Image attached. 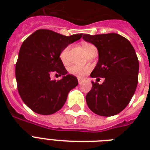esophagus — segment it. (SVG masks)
Here are the masks:
<instances>
[{"instance_id":"obj_1","label":"esophagus","mask_w":150,"mask_h":150,"mask_svg":"<svg viewBox=\"0 0 150 150\" xmlns=\"http://www.w3.org/2000/svg\"><path fill=\"white\" fill-rule=\"evenodd\" d=\"M82 81V78H78V82H79V84H81Z\"/></svg>"}]
</instances>
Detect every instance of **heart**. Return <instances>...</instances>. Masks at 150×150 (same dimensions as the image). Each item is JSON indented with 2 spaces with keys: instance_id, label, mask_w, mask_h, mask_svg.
<instances>
[{
  "instance_id": "heart-1",
  "label": "heart",
  "mask_w": 150,
  "mask_h": 150,
  "mask_svg": "<svg viewBox=\"0 0 150 150\" xmlns=\"http://www.w3.org/2000/svg\"><path fill=\"white\" fill-rule=\"evenodd\" d=\"M91 47H93V45L91 44V43H85L82 44V47H83L84 50L86 51V53L88 52L89 49ZM68 52H69V46L64 48L63 50L61 51V53H60V59L62 61V63H68ZM89 70H90V68H89V66H80L73 64V65H71L69 67V72L71 74H72V75H77L79 77H82V76H84L85 75H86L87 73L89 71Z\"/></svg>"
}]
</instances>
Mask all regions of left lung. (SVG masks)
<instances>
[{
    "label": "left lung",
    "mask_w": 150,
    "mask_h": 150,
    "mask_svg": "<svg viewBox=\"0 0 150 150\" xmlns=\"http://www.w3.org/2000/svg\"><path fill=\"white\" fill-rule=\"evenodd\" d=\"M82 38L99 52L98 62L90 76L105 79L101 85L92 82L86 96L87 105L100 116L116 115L127 107L137 87L139 64L135 49L117 33L83 34Z\"/></svg>",
    "instance_id": "left-lung-1"
}]
</instances>
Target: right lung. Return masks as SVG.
Returning <instances> with one entry per match:
<instances>
[{"mask_svg":"<svg viewBox=\"0 0 150 150\" xmlns=\"http://www.w3.org/2000/svg\"><path fill=\"white\" fill-rule=\"evenodd\" d=\"M82 34L67 36L49 29H39L22 43L15 65L17 88L22 101L37 114L49 115L63 107L68 93L78 86L77 78L68 75L60 53ZM63 75L51 80L50 75Z\"/></svg>","mask_w":150,"mask_h":150,"instance_id":"1","label":"right lung"}]
</instances>
